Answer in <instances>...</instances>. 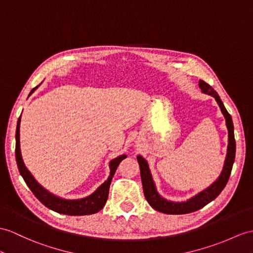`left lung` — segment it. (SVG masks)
<instances>
[{
	"label": "left lung",
	"instance_id": "8db88e82",
	"mask_svg": "<svg viewBox=\"0 0 253 253\" xmlns=\"http://www.w3.org/2000/svg\"><path fill=\"white\" fill-rule=\"evenodd\" d=\"M199 87L203 93L211 95L214 97L215 102L218 103V105L221 109V113L224 116L225 118V126L227 127V149H226V156L224 160L223 169L221 170V174L219 177L215 179L211 186L207 187L206 189L202 190L201 192L195 194L192 198L188 199L187 201L182 202H174V201H169L164 199L162 195H160L158 192L156 183L153 181V178L151 175V170L149 169V164L146 161V160L141 157L137 156V161L139 164L140 169V177H141V182H143V189H144V194L147 202L149 203V205L156 209V211L168 213V214H183V213H190L199 211V209L203 208L209 204L211 201H213L217 196L221 193V191L224 189L226 186L227 180H229L231 170L233 168L234 160H235V151H236V143H235V137H234V126L232 121L231 115L227 113L225 109L222 101H221L220 96L218 95L217 92H215L211 85L206 84L203 80L199 82Z\"/></svg>",
	"mask_w": 253,
	"mask_h": 253
}]
</instances>
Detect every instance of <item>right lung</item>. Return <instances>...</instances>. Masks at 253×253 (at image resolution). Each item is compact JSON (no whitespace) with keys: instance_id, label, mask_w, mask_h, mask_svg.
I'll return each instance as SVG.
<instances>
[{"instance_id":"right-lung-1","label":"right lung","mask_w":253,"mask_h":253,"mask_svg":"<svg viewBox=\"0 0 253 253\" xmlns=\"http://www.w3.org/2000/svg\"><path fill=\"white\" fill-rule=\"evenodd\" d=\"M39 88V85L34 88L30 92L29 96L33 93V92ZM20 122H21V116L19 117L17 122V128H16V161L18 165V169L20 171V175L22 176L23 180L26 181L27 186L32 191L33 194L36 196L42 204H44L51 211L69 214V215H85V214H92L98 212L101 209L105 206L106 201L108 199V191L110 187V182H112L113 177L115 175V171L118 168V165L123 159H126V155H121L109 161V176L107 179L104 181L100 187H98L93 193L85 196L83 199L77 200H70V199H63L60 198L58 195H54L53 193L49 192L44 187L36 181L31 171L27 169L26 164L23 162V159L21 156V149H20Z\"/></svg>"}]
</instances>
